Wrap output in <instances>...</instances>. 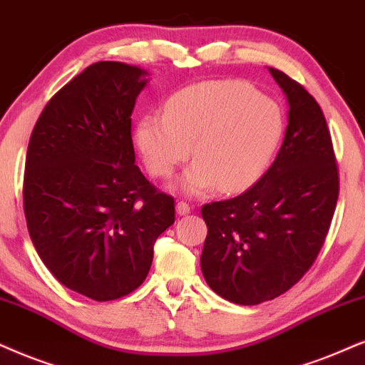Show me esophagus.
<instances>
[{"mask_svg":"<svg viewBox=\"0 0 365 365\" xmlns=\"http://www.w3.org/2000/svg\"><path fill=\"white\" fill-rule=\"evenodd\" d=\"M192 209H193V207H192L190 204H187L185 200H180L178 204H177V212H178V215H187V214H190Z\"/></svg>","mask_w":365,"mask_h":365,"instance_id":"34e87169","label":"esophagus"}]
</instances>
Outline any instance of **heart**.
<instances>
[{"instance_id":"obj_1","label":"heart","mask_w":365,"mask_h":365,"mask_svg":"<svg viewBox=\"0 0 365 365\" xmlns=\"http://www.w3.org/2000/svg\"><path fill=\"white\" fill-rule=\"evenodd\" d=\"M283 135L279 106L239 81H210L175 92L163 114L141 118L136 143L155 177H168L190 155L175 182L187 195L247 190L269 167Z\"/></svg>"}]
</instances>
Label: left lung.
Listing matches in <instances>:
<instances>
[{
  "mask_svg": "<svg viewBox=\"0 0 365 365\" xmlns=\"http://www.w3.org/2000/svg\"><path fill=\"white\" fill-rule=\"evenodd\" d=\"M288 99V126L267 172L241 195L202 207L207 284L237 305H259L315 262L339 198V168L324 113L284 72L269 68Z\"/></svg>",
  "mask_w": 365,
  "mask_h": 365,
  "instance_id": "8db88e82",
  "label": "left lung"
}]
</instances>
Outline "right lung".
<instances>
[{
    "label": "right lung",
    "mask_w": 365,
    "mask_h": 365,
    "mask_svg": "<svg viewBox=\"0 0 365 365\" xmlns=\"http://www.w3.org/2000/svg\"><path fill=\"white\" fill-rule=\"evenodd\" d=\"M148 72L92 63L60 89L31 133L23 209L50 273L96 302L126 297L148 276L175 200L135 165L131 114Z\"/></svg>",
    "instance_id": "right-lung-1"
}]
</instances>
